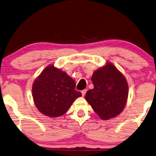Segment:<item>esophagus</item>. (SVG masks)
<instances>
[{
	"label": "esophagus",
	"mask_w": 156,
	"mask_h": 156,
	"mask_svg": "<svg viewBox=\"0 0 156 156\" xmlns=\"http://www.w3.org/2000/svg\"><path fill=\"white\" fill-rule=\"evenodd\" d=\"M86 92H87V89H84V90H82V91H81V93H82V95H83V97H84V95H85V93H86Z\"/></svg>",
	"instance_id": "1"
}]
</instances>
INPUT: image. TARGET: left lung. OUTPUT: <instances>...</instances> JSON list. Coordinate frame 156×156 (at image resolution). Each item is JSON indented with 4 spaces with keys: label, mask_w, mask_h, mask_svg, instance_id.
Instances as JSON below:
<instances>
[{
    "label": "left lung",
    "mask_w": 156,
    "mask_h": 156,
    "mask_svg": "<svg viewBox=\"0 0 156 156\" xmlns=\"http://www.w3.org/2000/svg\"><path fill=\"white\" fill-rule=\"evenodd\" d=\"M91 80L94 88L88 90L85 99L96 114L108 120L122 112L128 97V84L123 73L107 62L93 72Z\"/></svg>",
    "instance_id": "1"
}]
</instances>
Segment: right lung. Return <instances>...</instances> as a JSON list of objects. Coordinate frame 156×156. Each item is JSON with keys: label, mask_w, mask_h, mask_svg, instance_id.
Returning a JSON list of instances; mask_svg holds the SVG:
<instances>
[{"label": "right lung", "mask_w": 156, "mask_h": 156, "mask_svg": "<svg viewBox=\"0 0 156 156\" xmlns=\"http://www.w3.org/2000/svg\"><path fill=\"white\" fill-rule=\"evenodd\" d=\"M66 72L50 65L37 77L32 87L33 101L38 110L49 117L66 113L81 93Z\"/></svg>", "instance_id": "1"}]
</instances>
